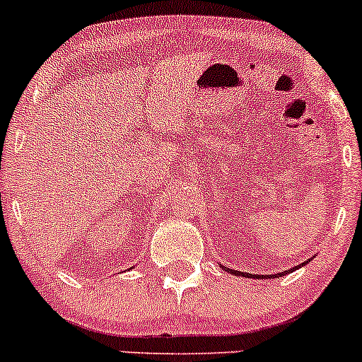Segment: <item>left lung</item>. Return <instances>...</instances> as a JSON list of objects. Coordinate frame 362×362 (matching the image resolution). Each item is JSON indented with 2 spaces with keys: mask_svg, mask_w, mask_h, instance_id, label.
Masks as SVG:
<instances>
[{
  "mask_svg": "<svg viewBox=\"0 0 362 362\" xmlns=\"http://www.w3.org/2000/svg\"><path fill=\"white\" fill-rule=\"evenodd\" d=\"M306 264V262H305ZM305 264H300V265H296V267H293L291 269L289 272H293V271H296V269H300L301 265H305ZM223 267V265H221ZM224 271L226 272H230V274H235V276H243V277H253V279H274V277H282V276H286V274H288V271H284V272H279V274H267V276H250V274H243V272H240V271H233V269H226V267H223Z\"/></svg>",
  "mask_w": 362,
  "mask_h": 362,
  "instance_id": "obj_1",
  "label": "left lung"
}]
</instances>
